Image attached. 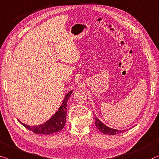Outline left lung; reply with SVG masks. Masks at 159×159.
<instances>
[{"label":"left lung","mask_w":159,"mask_h":159,"mask_svg":"<svg viewBox=\"0 0 159 159\" xmlns=\"http://www.w3.org/2000/svg\"><path fill=\"white\" fill-rule=\"evenodd\" d=\"M95 119V125H96L97 128L98 129V130L100 131L101 132H102L103 134H110V135H114V134H118L119 133H121L125 130H118V129H111L105 125L103 123H102L97 117H94Z\"/></svg>","instance_id":"obj_1"}]
</instances>
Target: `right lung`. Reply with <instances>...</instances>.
Returning <instances> with one entry per match:
<instances>
[{"instance_id": "1", "label": "right lung", "mask_w": 159, "mask_h": 159, "mask_svg": "<svg viewBox=\"0 0 159 159\" xmlns=\"http://www.w3.org/2000/svg\"><path fill=\"white\" fill-rule=\"evenodd\" d=\"M73 92V91H70L65 95L64 100L62 102V104L59 108L58 111L56 112V113L50 118L49 120L44 123L43 124L39 126H28L27 124H25L21 121L20 124L27 128V129L35 133V134H51L53 133H56L60 132L64 128L66 122V113H67V103L69 97Z\"/></svg>"}]
</instances>
